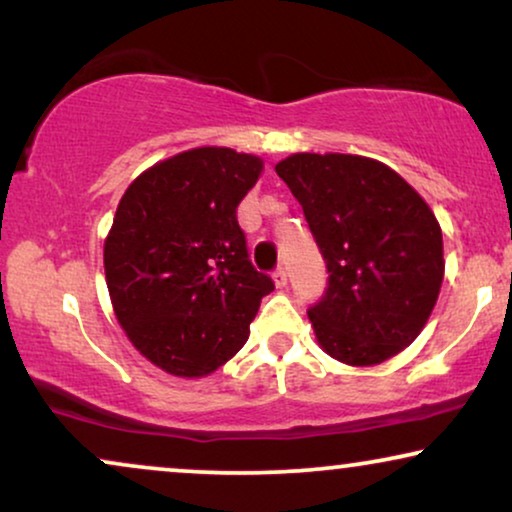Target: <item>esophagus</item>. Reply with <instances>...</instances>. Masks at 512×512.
I'll return each mask as SVG.
<instances>
[{"label":"esophagus","instance_id":"34e87169","mask_svg":"<svg viewBox=\"0 0 512 512\" xmlns=\"http://www.w3.org/2000/svg\"><path fill=\"white\" fill-rule=\"evenodd\" d=\"M272 279H275L277 289H282V286H286V270L284 268H277L275 272H272Z\"/></svg>","mask_w":512,"mask_h":512}]
</instances>
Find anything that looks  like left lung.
Listing matches in <instances>:
<instances>
[{"instance_id":"1","label":"left lung","mask_w":512,"mask_h":512,"mask_svg":"<svg viewBox=\"0 0 512 512\" xmlns=\"http://www.w3.org/2000/svg\"><path fill=\"white\" fill-rule=\"evenodd\" d=\"M277 174L303 205L328 284L310 305L319 345L349 366L396 356L422 331L443 284V233L408 181L345 153H296Z\"/></svg>"}]
</instances>
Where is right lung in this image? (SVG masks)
Instances as JSON below:
<instances>
[{
    "instance_id": "1",
    "label": "right lung",
    "mask_w": 512,
    "mask_h": 512,
    "mask_svg": "<svg viewBox=\"0 0 512 512\" xmlns=\"http://www.w3.org/2000/svg\"><path fill=\"white\" fill-rule=\"evenodd\" d=\"M261 170V158L202 146L139 174L118 202L109 296L132 345L165 373L202 377L233 359L275 289L237 223Z\"/></svg>"
}]
</instances>
